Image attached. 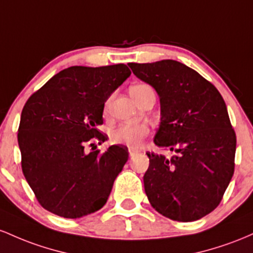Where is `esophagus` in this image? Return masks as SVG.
<instances>
[{
  "label": "esophagus",
  "instance_id": "1",
  "mask_svg": "<svg viewBox=\"0 0 253 253\" xmlns=\"http://www.w3.org/2000/svg\"><path fill=\"white\" fill-rule=\"evenodd\" d=\"M138 153V149H136V148H129V154H130V157H134L135 154H137Z\"/></svg>",
  "mask_w": 253,
  "mask_h": 253
}]
</instances>
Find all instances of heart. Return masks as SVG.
<instances>
[{
  "label": "heart",
  "mask_w": 253,
  "mask_h": 253,
  "mask_svg": "<svg viewBox=\"0 0 253 253\" xmlns=\"http://www.w3.org/2000/svg\"><path fill=\"white\" fill-rule=\"evenodd\" d=\"M148 88H150L148 84H135V86L130 88V94L137 101L138 96L142 94V92H144V90ZM105 107H107V104ZM148 134L149 127L146 124H122V126L112 130L110 137H111L113 143L123 144V146L134 148V147H137Z\"/></svg>",
  "instance_id": "b5f03b06"
}]
</instances>
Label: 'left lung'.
Returning <instances> with one entry per match:
<instances>
[{
	"instance_id": "1",
	"label": "left lung",
	"mask_w": 253,
	"mask_h": 253,
	"mask_svg": "<svg viewBox=\"0 0 253 253\" xmlns=\"http://www.w3.org/2000/svg\"><path fill=\"white\" fill-rule=\"evenodd\" d=\"M160 98L161 122L154 137L171 158L147 153L144 191L158 212L190 222L220 204L234 173L237 137L225 100L214 84L173 59L127 63Z\"/></svg>"
}]
</instances>
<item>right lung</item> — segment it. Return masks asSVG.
I'll return each mask as SVG.
<instances>
[{
  "instance_id": "right-lung-1",
  "label": "right lung",
  "mask_w": 253,
  "mask_h": 253,
  "mask_svg": "<svg viewBox=\"0 0 253 253\" xmlns=\"http://www.w3.org/2000/svg\"><path fill=\"white\" fill-rule=\"evenodd\" d=\"M130 74L126 64L74 65L28 98L18 130L21 167L44 209L78 218L105 206L129 153L123 146L100 153L93 142L107 140L96 129L105 101Z\"/></svg>"
}]
</instances>
